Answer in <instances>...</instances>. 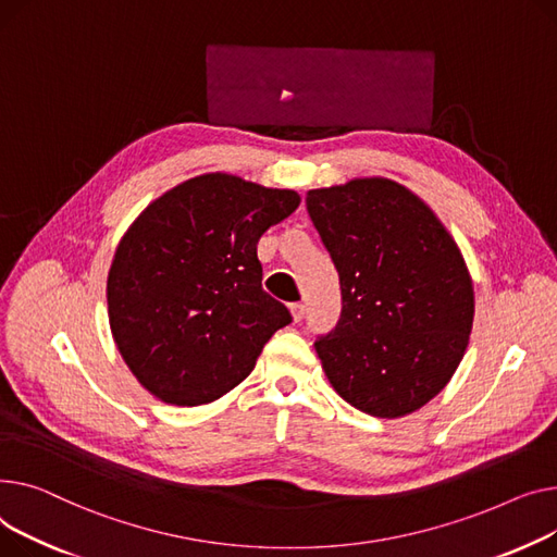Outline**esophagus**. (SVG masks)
I'll return each mask as SVG.
<instances>
[{
	"label": "esophagus",
	"mask_w": 557,
	"mask_h": 557,
	"mask_svg": "<svg viewBox=\"0 0 557 557\" xmlns=\"http://www.w3.org/2000/svg\"><path fill=\"white\" fill-rule=\"evenodd\" d=\"M289 312L294 321H301L306 317V306L304 304H289Z\"/></svg>",
	"instance_id": "34e87169"
}]
</instances>
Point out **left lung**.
<instances>
[{
	"instance_id": "obj_1",
	"label": "left lung",
	"mask_w": 557,
	"mask_h": 557,
	"mask_svg": "<svg viewBox=\"0 0 557 557\" xmlns=\"http://www.w3.org/2000/svg\"><path fill=\"white\" fill-rule=\"evenodd\" d=\"M306 207L342 285V317L314 342L333 388L377 418L428 405L472 331L459 247L418 195L384 177L308 190Z\"/></svg>"
}]
</instances>
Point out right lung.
<instances>
[{"label": "right lung", "instance_id": "1", "mask_svg": "<svg viewBox=\"0 0 557 557\" xmlns=\"http://www.w3.org/2000/svg\"><path fill=\"white\" fill-rule=\"evenodd\" d=\"M299 202L287 188L209 173L163 193L127 228L108 276L110 329L154 398H222L292 321L263 289L256 245Z\"/></svg>", "mask_w": 557, "mask_h": 557}]
</instances>
